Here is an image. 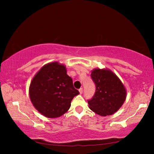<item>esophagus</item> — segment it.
<instances>
[{"mask_svg":"<svg viewBox=\"0 0 154 154\" xmlns=\"http://www.w3.org/2000/svg\"><path fill=\"white\" fill-rule=\"evenodd\" d=\"M79 93L81 94H82L83 93V88H81L79 90Z\"/></svg>","mask_w":154,"mask_h":154,"instance_id":"esophagus-1","label":"esophagus"}]
</instances>
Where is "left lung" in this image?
Masks as SVG:
<instances>
[{
  "instance_id": "8db88e82",
  "label": "left lung",
  "mask_w": 154,
  "mask_h": 154,
  "mask_svg": "<svg viewBox=\"0 0 154 154\" xmlns=\"http://www.w3.org/2000/svg\"><path fill=\"white\" fill-rule=\"evenodd\" d=\"M91 77L96 85L94 95L88 100L89 107L101 116L116 113L123 105L126 91L120 79L108 69H94Z\"/></svg>"
}]
</instances>
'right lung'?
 <instances>
[{
    "label": "right lung",
    "mask_w": 154,
    "mask_h": 154,
    "mask_svg": "<svg viewBox=\"0 0 154 154\" xmlns=\"http://www.w3.org/2000/svg\"><path fill=\"white\" fill-rule=\"evenodd\" d=\"M72 79L66 74V66L58 62L41 68L30 83L29 96L35 109L49 118L60 117L69 110L75 96Z\"/></svg>",
    "instance_id": "add662e5"
}]
</instances>
